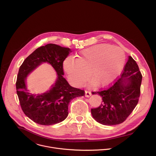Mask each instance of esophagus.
Masks as SVG:
<instances>
[{"mask_svg": "<svg viewBox=\"0 0 156 156\" xmlns=\"http://www.w3.org/2000/svg\"><path fill=\"white\" fill-rule=\"evenodd\" d=\"M91 92L90 91H85V96L87 98L90 97L91 96Z\"/></svg>", "mask_w": 156, "mask_h": 156, "instance_id": "34e87169", "label": "esophagus"}]
</instances>
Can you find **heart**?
<instances>
[{"mask_svg":"<svg viewBox=\"0 0 156 156\" xmlns=\"http://www.w3.org/2000/svg\"><path fill=\"white\" fill-rule=\"evenodd\" d=\"M125 61L123 51L110 44H101L83 50L78 59L68 57L63 68L71 81L81 85L87 78L96 87L105 86L122 72Z\"/></svg>","mask_w":156,"mask_h":156,"instance_id":"heart-1","label":"heart"}]
</instances>
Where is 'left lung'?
<instances>
[{
  "label": "left lung",
  "instance_id": "obj_1",
  "mask_svg": "<svg viewBox=\"0 0 156 156\" xmlns=\"http://www.w3.org/2000/svg\"><path fill=\"white\" fill-rule=\"evenodd\" d=\"M141 81L138 64L128 56L121 78L108 89L92 93L100 95L102 99L99 107L91 108L94 119L104 125L123 123L138 102Z\"/></svg>",
  "mask_w": 156,
  "mask_h": 156
}]
</instances>
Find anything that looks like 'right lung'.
I'll use <instances>...</instances> for the list:
<instances>
[{"instance_id":"1","label":"right lung","mask_w":156,"mask_h":156,"mask_svg":"<svg viewBox=\"0 0 156 156\" xmlns=\"http://www.w3.org/2000/svg\"><path fill=\"white\" fill-rule=\"evenodd\" d=\"M70 52V48L48 44L36 49L20 66L16 83V93L24 114L36 123L51 125L63 121L68 116L70 102L84 94V90L72 87L63 77V62ZM44 62L51 64L56 72V81L45 93L31 94L26 78Z\"/></svg>"}]
</instances>
